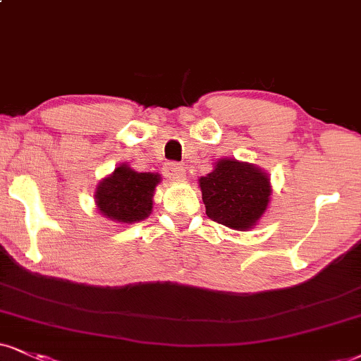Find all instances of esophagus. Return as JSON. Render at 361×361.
I'll return each instance as SVG.
<instances>
[{"instance_id":"esophagus-1","label":"esophagus","mask_w":361,"mask_h":361,"mask_svg":"<svg viewBox=\"0 0 361 361\" xmlns=\"http://www.w3.org/2000/svg\"><path fill=\"white\" fill-rule=\"evenodd\" d=\"M166 172L169 177L176 179V177H180L182 173H184V167H182V164H179V162H169L166 167Z\"/></svg>"}]
</instances>
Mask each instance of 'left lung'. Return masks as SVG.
Segmentation results:
<instances>
[{"mask_svg":"<svg viewBox=\"0 0 361 361\" xmlns=\"http://www.w3.org/2000/svg\"><path fill=\"white\" fill-rule=\"evenodd\" d=\"M206 214L233 229H247L262 216L271 185L264 172L234 159L219 160L214 171L199 179Z\"/></svg>","mask_w":361,"mask_h":361,"instance_id":"left-lung-1","label":"left lung"}]
</instances>
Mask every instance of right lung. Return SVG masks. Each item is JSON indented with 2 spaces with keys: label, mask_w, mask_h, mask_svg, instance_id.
Wrapping results in <instances>:
<instances>
[{
  "label": "right lung",
  "mask_w": 361,
  "mask_h": 361,
  "mask_svg": "<svg viewBox=\"0 0 361 361\" xmlns=\"http://www.w3.org/2000/svg\"><path fill=\"white\" fill-rule=\"evenodd\" d=\"M159 180V173H139L120 166L100 182L95 194L97 206L104 216L126 224L145 219L152 211L154 190Z\"/></svg>",
  "instance_id": "right-lung-1"
}]
</instances>
